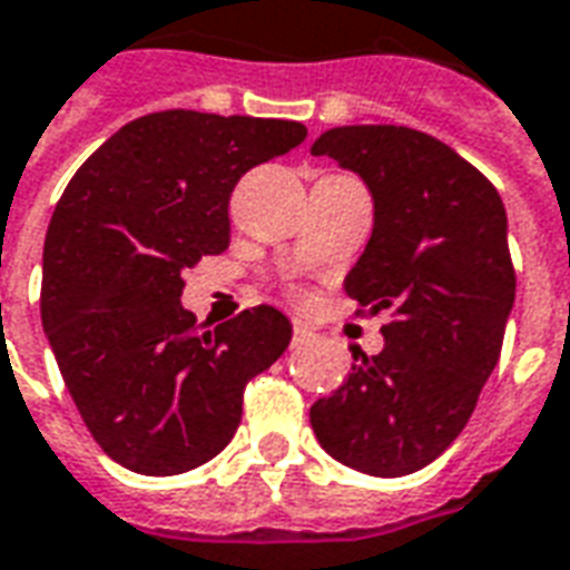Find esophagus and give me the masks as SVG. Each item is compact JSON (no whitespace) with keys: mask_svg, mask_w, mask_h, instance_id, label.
<instances>
[{"mask_svg":"<svg viewBox=\"0 0 570 570\" xmlns=\"http://www.w3.org/2000/svg\"><path fill=\"white\" fill-rule=\"evenodd\" d=\"M311 338H314V333H311L308 326H302V323H296V326H293V345H308Z\"/></svg>","mask_w":570,"mask_h":570,"instance_id":"obj_1","label":"esophagus"}]
</instances>
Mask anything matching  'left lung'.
<instances>
[{
  "instance_id": "1",
  "label": "left lung",
  "mask_w": 570,
  "mask_h": 570,
  "mask_svg": "<svg viewBox=\"0 0 570 570\" xmlns=\"http://www.w3.org/2000/svg\"><path fill=\"white\" fill-rule=\"evenodd\" d=\"M311 155L370 188L372 237L345 293L394 314L382 351L354 354L338 391L311 406V428L345 466L406 476L458 440L498 366L515 298L507 210L473 164L421 130L345 125Z\"/></svg>"
}]
</instances>
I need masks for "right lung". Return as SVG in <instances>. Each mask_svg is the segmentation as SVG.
I'll return each instance as SVG.
<instances>
[{"label":"right lung","instance_id":"right-lung-1","mask_svg":"<svg viewBox=\"0 0 570 570\" xmlns=\"http://www.w3.org/2000/svg\"><path fill=\"white\" fill-rule=\"evenodd\" d=\"M284 118L151 112L69 179L45 235L42 326L81 421L142 476L207 464L235 436L244 387L293 326L259 305L204 330L183 272L228 247V198L249 167L296 149Z\"/></svg>","mask_w":570,"mask_h":570}]
</instances>
